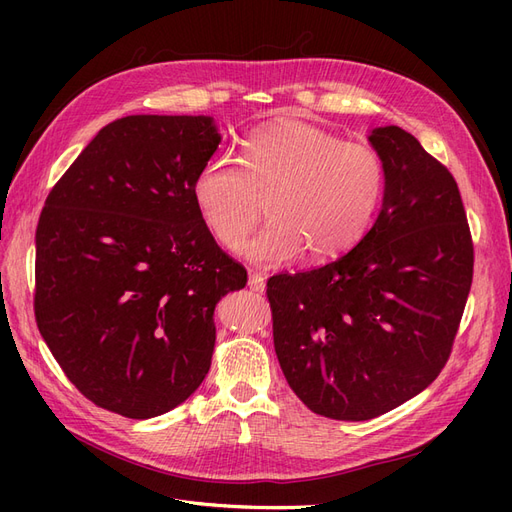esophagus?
<instances>
[{
    "mask_svg": "<svg viewBox=\"0 0 512 512\" xmlns=\"http://www.w3.org/2000/svg\"><path fill=\"white\" fill-rule=\"evenodd\" d=\"M247 286H250L256 292H262V290H265V275L258 273V271L250 273V282H247Z\"/></svg>",
    "mask_w": 512,
    "mask_h": 512,
    "instance_id": "esophagus-1",
    "label": "esophagus"
}]
</instances>
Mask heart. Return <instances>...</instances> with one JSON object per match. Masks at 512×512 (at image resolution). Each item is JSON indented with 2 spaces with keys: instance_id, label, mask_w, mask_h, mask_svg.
<instances>
[{
  "instance_id": "b5f03b06",
  "label": "heart",
  "mask_w": 512,
  "mask_h": 512,
  "mask_svg": "<svg viewBox=\"0 0 512 512\" xmlns=\"http://www.w3.org/2000/svg\"><path fill=\"white\" fill-rule=\"evenodd\" d=\"M241 168L215 156L198 168L192 200L211 237L237 245L262 218L269 226L243 254L256 262H282L303 250L329 260L359 243L386 192V166L365 143L303 121H284L243 143Z\"/></svg>"
}]
</instances>
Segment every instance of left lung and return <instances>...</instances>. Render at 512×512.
Here are the masks:
<instances>
[{
    "label": "left lung",
    "mask_w": 512,
    "mask_h": 512,
    "mask_svg": "<svg viewBox=\"0 0 512 512\" xmlns=\"http://www.w3.org/2000/svg\"><path fill=\"white\" fill-rule=\"evenodd\" d=\"M369 143L386 166L376 224L348 254L267 282L290 389L335 421H369L440 376L474 273L451 170L397 126L376 128Z\"/></svg>",
    "instance_id": "obj_1"
}]
</instances>
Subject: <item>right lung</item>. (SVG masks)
Returning <instances> with one entry per match:
<instances>
[{"label":"right lung","instance_id":"right-lung-1","mask_svg":"<svg viewBox=\"0 0 512 512\" xmlns=\"http://www.w3.org/2000/svg\"><path fill=\"white\" fill-rule=\"evenodd\" d=\"M218 145L211 117H121L46 196L34 314L59 367L98 408L160 416L207 376L215 303L247 284L192 200Z\"/></svg>","mask_w":512,"mask_h":512}]
</instances>
